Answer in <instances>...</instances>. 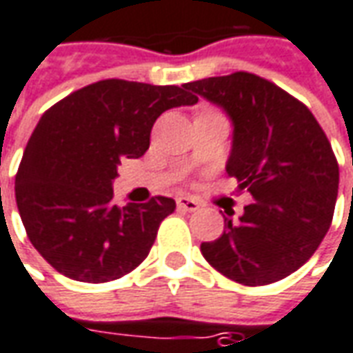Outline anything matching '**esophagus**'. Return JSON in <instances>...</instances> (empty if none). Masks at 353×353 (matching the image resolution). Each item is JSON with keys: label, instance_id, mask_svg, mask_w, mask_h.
<instances>
[{"label": "esophagus", "instance_id": "esophagus-1", "mask_svg": "<svg viewBox=\"0 0 353 353\" xmlns=\"http://www.w3.org/2000/svg\"><path fill=\"white\" fill-rule=\"evenodd\" d=\"M177 208L183 212H194L201 208V204L194 201V199H191V196H179L177 199Z\"/></svg>", "mask_w": 353, "mask_h": 353}]
</instances>
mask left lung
I'll use <instances>...</instances> for the list:
<instances>
[{
    "instance_id": "left-lung-1",
    "label": "left lung",
    "mask_w": 353,
    "mask_h": 353,
    "mask_svg": "<svg viewBox=\"0 0 353 353\" xmlns=\"http://www.w3.org/2000/svg\"><path fill=\"white\" fill-rule=\"evenodd\" d=\"M233 122L228 174L254 202L219 239L202 243L214 270L246 285H270L302 268L331 228L339 162L304 103L250 72L185 83Z\"/></svg>"
}]
</instances>
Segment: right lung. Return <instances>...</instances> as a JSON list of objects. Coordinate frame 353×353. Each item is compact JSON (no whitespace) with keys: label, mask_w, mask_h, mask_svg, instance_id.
Instances as JSON below:
<instances>
[{"label":"right lung","mask_w":353,"mask_h":353,"mask_svg":"<svg viewBox=\"0 0 353 353\" xmlns=\"http://www.w3.org/2000/svg\"><path fill=\"white\" fill-rule=\"evenodd\" d=\"M199 97L185 85L101 80L74 91L39 118L14 177L26 235L65 277L107 283L149 256L160 221L176 201L112 204V181L124 159L151 145L157 118Z\"/></svg>","instance_id":"add662e5"}]
</instances>
